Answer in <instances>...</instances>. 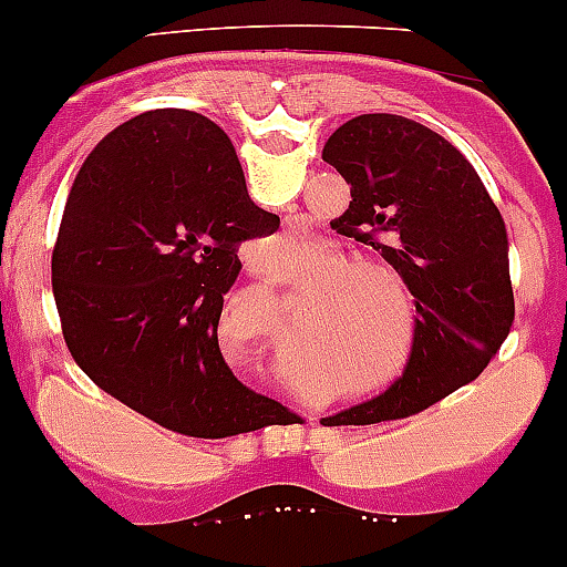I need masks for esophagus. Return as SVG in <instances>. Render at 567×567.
I'll list each match as a JSON object with an SVG mask.
<instances>
[{
    "instance_id": "obj_1",
    "label": "esophagus",
    "mask_w": 567,
    "mask_h": 567,
    "mask_svg": "<svg viewBox=\"0 0 567 567\" xmlns=\"http://www.w3.org/2000/svg\"><path fill=\"white\" fill-rule=\"evenodd\" d=\"M251 271H255V274H262V271H266V260H262V257H257V260H251Z\"/></svg>"
}]
</instances>
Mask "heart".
<instances>
[{
	"label": "heart",
	"instance_id": "1",
	"mask_svg": "<svg viewBox=\"0 0 567 567\" xmlns=\"http://www.w3.org/2000/svg\"><path fill=\"white\" fill-rule=\"evenodd\" d=\"M279 285L307 290L299 349L312 379H357V395L377 399L410 377L415 296L393 268L357 262L343 246L307 235L285 244Z\"/></svg>",
	"mask_w": 567,
	"mask_h": 567
}]
</instances>
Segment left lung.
Here are the masks:
<instances>
[{
    "instance_id": "left-lung-1",
    "label": "left lung",
    "mask_w": 567,
    "mask_h": 567,
    "mask_svg": "<svg viewBox=\"0 0 567 567\" xmlns=\"http://www.w3.org/2000/svg\"><path fill=\"white\" fill-rule=\"evenodd\" d=\"M323 161L351 185L332 229L373 246L415 296L410 377L351 406V423L412 415L480 377L515 318L507 229L480 174L443 135L393 113L346 121Z\"/></svg>"
}]
</instances>
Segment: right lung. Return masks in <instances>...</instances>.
Instances as JSON below:
<instances>
[{
    "label": "right lung",
    "mask_w": 567,
    "mask_h": 567,
    "mask_svg": "<svg viewBox=\"0 0 567 567\" xmlns=\"http://www.w3.org/2000/svg\"><path fill=\"white\" fill-rule=\"evenodd\" d=\"M279 216L249 199L227 132L163 107L115 126L71 185L52 251L60 327L113 399L188 437L260 430L271 399L218 349L240 244Z\"/></svg>",
    "instance_id": "right-lung-1"
}]
</instances>
